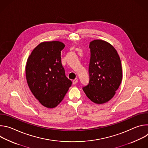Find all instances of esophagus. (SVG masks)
<instances>
[{
    "label": "esophagus",
    "mask_w": 148,
    "mask_h": 148,
    "mask_svg": "<svg viewBox=\"0 0 148 148\" xmlns=\"http://www.w3.org/2000/svg\"><path fill=\"white\" fill-rule=\"evenodd\" d=\"M77 82H78V79L77 78H75L74 79H73V84H74V85H75V84H76Z\"/></svg>",
    "instance_id": "1"
}]
</instances>
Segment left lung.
I'll return each mask as SVG.
<instances>
[{
    "mask_svg": "<svg viewBox=\"0 0 148 148\" xmlns=\"http://www.w3.org/2000/svg\"><path fill=\"white\" fill-rule=\"evenodd\" d=\"M90 81L82 90L93 102L101 104L115 94L122 79L121 62L115 48L108 42L95 40L90 43Z\"/></svg>",
    "mask_w": 148,
    "mask_h": 148,
    "instance_id": "left-lung-1",
    "label": "left lung"
}]
</instances>
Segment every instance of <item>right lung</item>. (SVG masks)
Instances as JSON below:
<instances>
[{
  "label": "right lung",
  "mask_w": 148,
  "mask_h": 148,
  "mask_svg": "<svg viewBox=\"0 0 148 148\" xmlns=\"http://www.w3.org/2000/svg\"><path fill=\"white\" fill-rule=\"evenodd\" d=\"M64 47L58 41L42 42L34 49L26 62L29 87L40 103L49 108L57 106L72 84L61 64V51Z\"/></svg>",
  "instance_id": "add662e5"
}]
</instances>
